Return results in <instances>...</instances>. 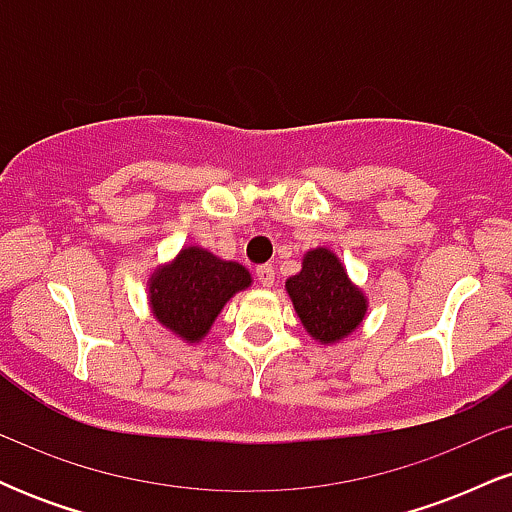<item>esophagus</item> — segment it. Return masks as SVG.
<instances>
[{
	"label": "esophagus",
	"instance_id": "esophagus-1",
	"mask_svg": "<svg viewBox=\"0 0 512 512\" xmlns=\"http://www.w3.org/2000/svg\"><path fill=\"white\" fill-rule=\"evenodd\" d=\"M257 281H260L264 289L274 286V267H272V264H262V267H257Z\"/></svg>",
	"mask_w": 512,
	"mask_h": 512
}]
</instances>
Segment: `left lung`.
Masks as SVG:
<instances>
[{"instance_id": "8db88e82", "label": "left lung", "mask_w": 512, "mask_h": 512, "mask_svg": "<svg viewBox=\"0 0 512 512\" xmlns=\"http://www.w3.org/2000/svg\"><path fill=\"white\" fill-rule=\"evenodd\" d=\"M286 293L305 332L325 346L356 332L368 313L366 293L349 279L330 248L305 252L301 272L286 279Z\"/></svg>"}]
</instances>
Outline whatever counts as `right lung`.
I'll return each instance as SVG.
<instances>
[{"mask_svg": "<svg viewBox=\"0 0 512 512\" xmlns=\"http://www.w3.org/2000/svg\"><path fill=\"white\" fill-rule=\"evenodd\" d=\"M252 284L243 264L221 260L199 245H187L149 276V308L158 325L185 344L207 337L223 305Z\"/></svg>", "mask_w": 512, "mask_h": 512, "instance_id": "1", "label": "right lung"}]
</instances>
